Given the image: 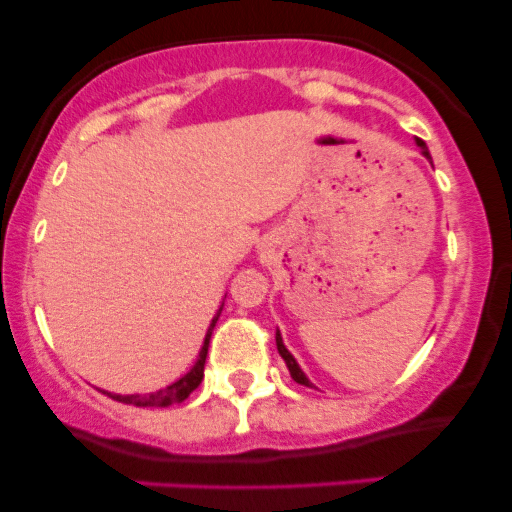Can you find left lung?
I'll return each instance as SVG.
<instances>
[{
  "label": "left lung",
  "mask_w": 512,
  "mask_h": 512,
  "mask_svg": "<svg viewBox=\"0 0 512 512\" xmlns=\"http://www.w3.org/2000/svg\"><path fill=\"white\" fill-rule=\"evenodd\" d=\"M416 146H419V149H421V156H424L428 163H433V161H431V154H428V146H426L424 142H421V139H416ZM276 349H279V354H281V358H284V361H286V368H289L291 378L296 380V383H301V385H305V387H315V385L308 380V375L303 373V368L298 366L296 358L291 356V351L284 346V339H281V332H279V330H276Z\"/></svg>",
  "instance_id": "left-lung-1"
}]
</instances>
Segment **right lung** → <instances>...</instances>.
<instances>
[{
  "label": "right lung",
  "mask_w": 512,
  "mask_h": 512,
  "mask_svg": "<svg viewBox=\"0 0 512 512\" xmlns=\"http://www.w3.org/2000/svg\"><path fill=\"white\" fill-rule=\"evenodd\" d=\"M221 308H219V313L214 315V320H211L207 337H204L202 349H199L195 366L187 370L182 378L175 380V383H170L168 387H163V390L149 392V395H113V392H105V395L117 399V402H122V404H134V407H170V404H178V402H182V399L190 397V392H195L204 378V363H207L209 339H211V332H214V327H216V320H219V315H221Z\"/></svg>",
  "instance_id": "right-lung-1"
}]
</instances>
